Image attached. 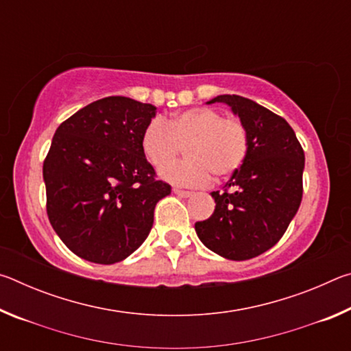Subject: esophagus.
Instances as JSON below:
<instances>
[{
    "label": "esophagus",
    "mask_w": 351,
    "mask_h": 351,
    "mask_svg": "<svg viewBox=\"0 0 351 351\" xmlns=\"http://www.w3.org/2000/svg\"><path fill=\"white\" fill-rule=\"evenodd\" d=\"M173 192L178 195V197H182V198H189L192 192H189V190H181V189H173Z\"/></svg>",
    "instance_id": "34e87169"
}]
</instances>
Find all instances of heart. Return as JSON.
<instances>
[{"mask_svg":"<svg viewBox=\"0 0 351 351\" xmlns=\"http://www.w3.org/2000/svg\"><path fill=\"white\" fill-rule=\"evenodd\" d=\"M182 162L168 164L180 152ZM141 148L154 169H162V178L178 186L197 187L207 182L209 173L226 178L239 170L249 152V133L237 117H224L209 106L190 108L162 121L153 119L142 133Z\"/></svg>","mask_w":351,"mask_h":351,"instance_id":"1","label":"heart"}]
</instances>
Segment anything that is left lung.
Segmentation results:
<instances>
[{
    "mask_svg": "<svg viewBox=\"0 0 351 351\" xmlns=\"http://www.w3.org/2000/svg\"><path fill=\"white\" fill-rule=\"evenodd\" d=\"M249 133V152L223 192H212L215 210L195 223L199 240L229 260H249L271 249L287 232L304 193L305 154L283 117L251 99L223 94Z\"/></svg>",
    "mask_w": 351,
    "mask_h": 351,
    "instance_id": "obj_1",
    "label": "left lung"
}]
</instances>
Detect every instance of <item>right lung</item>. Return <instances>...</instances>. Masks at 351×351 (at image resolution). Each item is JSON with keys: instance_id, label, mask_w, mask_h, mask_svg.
I'll return each instance as SVG.
<instances>
[{"instance_id": "add662e5", "label": "right lung", "mask_w": 351, "mask_h": 351, "mask_svg": "<svg viewBox=\"0 0 351 351\" xmlns=\"http://www.w3.org/2000/svg\"><path fill=\"white\" fill-rule=\"evenodd\" d=\"M156 106L122 96L96 100L60 123L43 162L46 212L80 258L111 265L150 234L154 206L170 184L141 148Z\"/></svg>"}]
</instances>
